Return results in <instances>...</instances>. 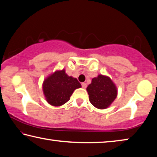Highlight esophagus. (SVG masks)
Instances as JSON below:
<instances>
[{
  "label": "esophagus",
  "instance_id": "obj_1",
  "mask_svg": "<svg viewBox=\"0 0 157 157\" xmlns=\"http://www.w3.org/2000/svg\"><path fill=\"white\" fill-rule=\"evenodd\" d=\"M81 84H82V88H83V89H86V88L87 85H86V83H84V82H82V83Z\"/></svg>",
  "mask_w": 157,
  "mask_h": 157
}]
</instances>
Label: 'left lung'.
Here are the masks:
<instances>
[{
	"label": "left lung",
	"instance_id": "1",
	"mask_svg": "<svg viewBox=\"0 0 157 157\" xmlns=\"http://www.w3.org/2000/svg\"><path fill=\"white\" fill-rule=\"evenodd\" d=\"M86 90L90 102L100 109L107 108L117 96L116 85L109 77L102 75L93 78Z\"/></svg>",
	"mask_w": 157,
	"mask_h": 157
}]
</instances>
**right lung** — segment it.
Listing matches in <instances>:
<instances>
[{
	"label": "right lung",
	"mask_w": 157,
	"mask_h": 157,
	"mask_svg": "<svg viewBox=\"0 0 157 157\" xmlns=\"http://www.w3.org/2000/svg\"><path fill=\"white\" fill-rule=\"evenodd\" d=\"M82 86L78 79L69 77L65 71H57L45 79L43 91L47 102L52 106L65 104L76 89Z\"/></svg>",
	"instance_id": "add662e5"
}]
</instances>
